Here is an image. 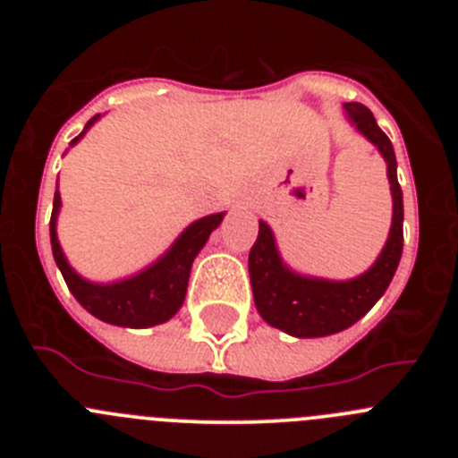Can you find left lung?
Instances as JSON below:
<instances>
[{"label":"left lung","mask_w":458,"mask_h":458,"mask_svg":"<svg viewBox=\"0 0 458 458\" xmlns=\"http://www.w3.org/2000/svg\"><path fill=\"white\" fill-rule=\"evenodd\" d=\"M349 119L362 135L374 141L387 163V179L392 185V229L386 248L376 264L360 277L349 282H327L295 275L282 264L275 248L273 232L259 222V236L250 250V282L254 305L266 323L293 337H326L353 326L386 293L396 273L403 250V197L396 181V157L392 141L378 128L369 107L362 103L344 105Z\"/></svg>","instance_id":"8db88e82"}]
</instances>
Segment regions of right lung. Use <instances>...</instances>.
<instances>
[{"label":"right lung","instance_id":"add662e5","mask_svg":"<svg viewBox=\"0 0 458 458\" xmlns=\"http://www.w3.org/2000/svg\"><path fill=\"white\" fill-rule=\"evenodd\" d=\"M96 119L98 116H93L87 123V128ZM78 140H72V144ZM59 206H62V197H59V192H55V204H52L50 217L52 254H55L56 266H59L64 279H66L68 289L78 298V302L84 310L91 311L93 317L105 323H114V326L123 327L157 326V323L169 321L179 311V307L185 301L190 268H192L194 257L199 254V250L208 241L210 232L225 217V213H216V216L201 217V220L192 222L181 233L179 241L174 242L172 250L157 264L144 270V273L135 275L131 279H123V282H116V284H91V282L80 277L68 266L66 257H64L62 248H59V241H56L55 232Z\"/></svg>","mask_w":458,"mask_h":458}]
</instances>
